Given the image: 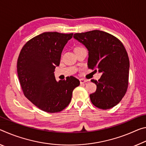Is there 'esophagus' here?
I'll list each match as a JSON object with an SVG mask.
<instances>
[{
    "label": "esophagus",
    "instance_id": "1",
    "mask_svg": "<svg viewBox=\"0 0 146 146\" xmlns=\"http://www.w3.org/2000/svg\"><path fill=\"white\" fill-rule=\"evenodd\" d=\"M80 82L81 84H84V83H85L86 82H87V80H85V79H80Z\"/></svg>",
    "mask_w": 146,
    "mask_h": 146
}]
</instances>
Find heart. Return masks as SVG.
Here are the masks:
<instances>
[{
    "mask_svg": "<svg viewBox=\"0 0 146 146\" xmlns=\"http://www.w3.org/2000/svg\"><path fill=\"white\" fill-rule=\"evenodd\" d=\"M82 48V47H76V49H75V50H76L80 49V48Z\"/></svg>",
    "mask_w": 146,
    "mask_h": 146,
    "instance_id": "b5f03b06",
    "label": "heart"
}]
</instances>
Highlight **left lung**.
<instances>
[{
  "label": "left lung",
  "instance_id": "1",
  "mask_svg": "<svg viewBox=\"0 0 146 146\" xmlns=\"http://www.w3.org/2000/svg\"><path fill=\"white\" fill-rule=\"evenodd\" d=\"M74 38L89 51V68L102 74L98 82L91 80L97 89L90 94V101L102 109L116 106L128 87L129 59L125 47L116 37L100 30L75 33Z\"/></svg>",
  "mask_w": 146,
  "mask_h": 146
}]
</instances>
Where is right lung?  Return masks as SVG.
Wrapping results in <instances>:
<instances>
[{
    "instance_id": "add662e5",
    "label": "right lung",
    "mask_w": 146,
    "mask_h": 146,
    "mask_svg": "<svg viewBox=\"0 0 146 146\" xmlns=\"http://www.w3.org/2000/svg\"><path fill=\"white\" fill-rule=\"evenodd\" d=\"M73 33L44 32L26 42L17 61L19 80L25 96L47 113H57L68 106L80 81L73 76L57 82L54 76L63 48Z\"/></svg>"
}]
</instances>
